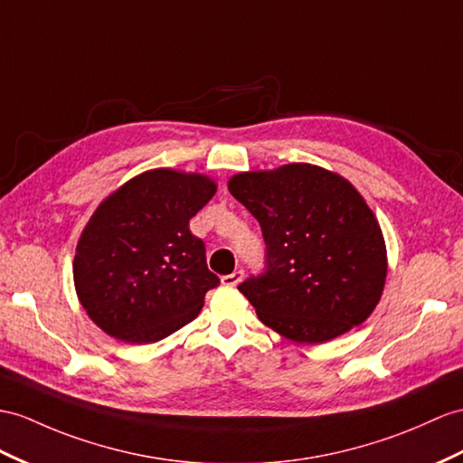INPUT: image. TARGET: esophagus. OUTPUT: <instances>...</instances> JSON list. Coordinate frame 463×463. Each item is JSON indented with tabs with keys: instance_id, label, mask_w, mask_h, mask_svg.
Returning <instances> with one entry per match:
<instances>
[{
	"instance_id": "obj_1",
	"label": "esophagus",
	"mask_w": 463,
	"mask_h": 463,
	"mask_svg": "<svg viewBox=\"0 0 463 463\" xmlns=\"http://www.w3.org/2000/svg\"><path fill=\"white\" fill-rule=\"evenodd\" d=\"M241 279H243V269H238V270H233L232 275H223L222 277V285L235 287V285L241 283Z\"/></svg>"
}]
</instances>
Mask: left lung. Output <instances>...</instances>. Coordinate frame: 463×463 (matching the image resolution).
<instances>
[{
	"mask_svg": "<svg viewBox=\"0 0 463 463\" xmlns=\"http://www.w3.org/2000/svg\"><path fill=\"white\" fill-rule=\"evenodd\" d=\"M230 193L261 225L265 273L238 287L259 320L297 344L365 322L387 279L375 213L344 176L308 163L240 173Z\"/></svg>",
	"mask_w": 463,
	"mask_h": 463,
	"instance_id": "left-lung-1",
	"label": "left lung"
}]
</instances>
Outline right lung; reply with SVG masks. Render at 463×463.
<instances>
[{"mask_svg":"<svg viewBox=\"0 0 463 463\" xmlns=\"http://www.w3.org/2000/svg\"><path fill=\"white\" fill-rule=\"evenodd\" d=\"M213 194L210 176L153 168L101 202L72 263L78 300L98 328L153 344L198 317L220 279L188 223Z\"/></svg>","mask_w":463,"mask_h":463,"instance_id":"right-lung-1","label":"right lung"}]
</instances>
